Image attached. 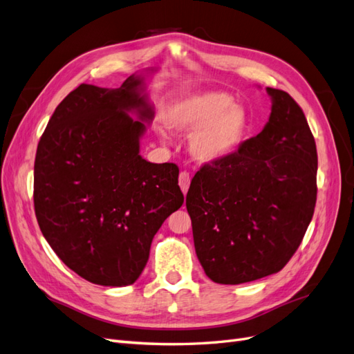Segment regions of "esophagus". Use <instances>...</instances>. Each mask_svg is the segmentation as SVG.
<instances>
[{"instance_id":"esophagus-1","label":"esophagus","mask_w":354,"mask_h":354,"mask_svg":"<svg viewBox=\"0 0 354 354\" xmlns=\"http://www.w3.org/2000/svg\"><path fill=\"white\" fill-rule=\"evenodd\" d=\"M189 185H190V176L187 171H181L180 176H178V186L181 189V192L186 195L187 194V189H189Z\"/></svg>"}]
</instances>
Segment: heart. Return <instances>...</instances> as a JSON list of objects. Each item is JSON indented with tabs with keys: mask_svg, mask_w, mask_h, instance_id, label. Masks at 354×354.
Instances as JSON below:
<instances>
[{
	"mask_svg": "<svg viewBox=\"0 0 354 354\" xmlns=\"http://www.w3.org/2000/svg\"><path fill=\"white\" fill-rule=\"evenodd\" d=\"M162 121L176 133H194L190 153L202 164H216L236 153L251 131V116L226 91H203L171 102Z\"/></svg>",
	"mask_w": 354,
	"mask_h": 354,
	"instance_id": "heart-1",
	"label": "heart"
}]
</instances>
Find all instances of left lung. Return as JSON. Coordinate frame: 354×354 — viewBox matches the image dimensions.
Segmentation results:
<instances>
[{
    "mask_svg": "<svg viewBox=\"0 0 354 354\" xmlns=\"http://www.w3.org/2000/svg\"><path fill=\"white\" fill-rule=\"evenodd\" d=\"M269 122L233 156L203 165L186 196L198 260L212 282L239 285L282 270L316 205L315 137L297 102L267 87Z\"/></svg>",
    "mask_w": 354,
    "mask_h": 354,
    "instance_id": "obj_1",
    "label": "left lung"
}]
</instances>
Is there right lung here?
I'll use <instances>...</instances> for the list:
<instances>
[{
  "instance_id": "1",
  "label": "right lung",
  "mask_w": 354,
  "mask_h": 354,
  "mask_svg": "<svg viewBox=\"0 0 354 354\" xmlns=\"http://www.w3.org/2000/svg\"><path fill=\"white\" fill-rule=\"evenodd\" d=\"M152 72L131 75L120 88L81 84L57 106L38 143L39 229L59 259L95 285L134 283L156 232L185 201L178 167L140 155L155 115L145 93Z\"/></svg>"
}]
</instances>
